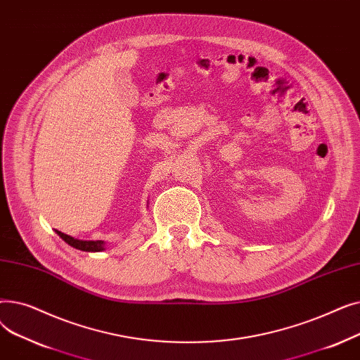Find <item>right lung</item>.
Masks as SVG:
<instances>
[{"instance_id": "obj_1", "label": "right lung", "mask_w": 360, "mask_h": 360, "mask_svg": "<svg viewBox=\"0 0 360 360\" xmlns=\"http://www.w3.org/2000/svg\"><path fill=\"white\" fill-rule=\"evenodd\" d=\"M56 235H58L64 242H67L70 247L80 250V251H86V252H101L105 250V240H83V239H75L70 235H65L60 231H55Z\"/></svg>"}]
</instances>
